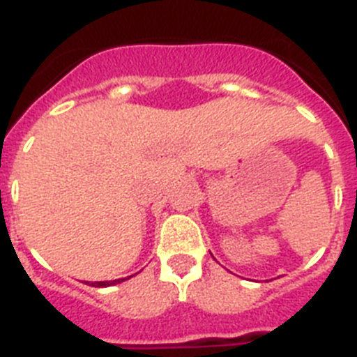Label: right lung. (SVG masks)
I'll return each mask as SVG.
<instances>
[{
  "label": "right lung",
  "mask_w": 357,
  "mask_h": 357,
  "mask_svg": "<svg viewBox=\"0 0 357 357\" xmlns=\"http://www.w3.org/2000/svg\"><path fill=\"white\" fill-rule=\"evenodd\" d=\"M132 277V275H131ZM131 277H127V278H119V280H111V282H93L91 286H95V287H109V286H114V284H120V282H123V280H129V278Z\"/></svg>",
  "instance_id": "add662e5"
}]
</instances>
